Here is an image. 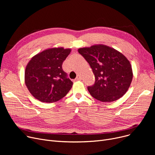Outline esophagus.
<instances>
[{
    "instance_id": "obj_1",
    "label": "esophagus",
    "mask_w": 155,
    "mask_h": 155,
    "mask_svg": "<svg viewBox=\"0 0 155 155\" xmlns=\"http://www.w3.org/2000/svg\"><path fill=\"white\" fill-rule=\"evenodd\" d=\"M76 80H82V77H81L80 75H78L77 77V78H75Z\"/></svg>"
}]
</instances>
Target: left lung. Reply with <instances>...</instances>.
I'll return each mask as SVG.
<instances>
[{
  "label": "left lung",
  "mask_w": 155,
  "mask_h": 155,
  "mask_svg": "<svg viewBox=\"0 0 155 155\" xmlns=\"http://www.w3.org/2000/svg\"><path fill=\"white\" fill-rule=\"evenodd\" d=\"M78 53L90 64L95 83L87 89L101 102L115 101L126 94L133 79L129 60L120 52L103 45L78 49Z\"/></svg>",
  "instance_id": "1"
}]
</instances>
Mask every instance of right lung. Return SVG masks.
Returning a JSON list of instances; mask_svg holds the SVG:
<instances>
[{"mask_svg":"<svg viewBox=\"0 0 155 155\" xmlns=\"http://www.w3.org/2000/svg\"><path fill=\"white\" fill-rule=\"evenodd\" d=\"M70 52V49L63 48L48 49L29 61L25 70V84L36 99L52 103L68 93L73 82L62 64Z\"/></svg>","mask_w":155,"mask_h":155,"instance_id":"1","label":"right lung"}]
</instances>
